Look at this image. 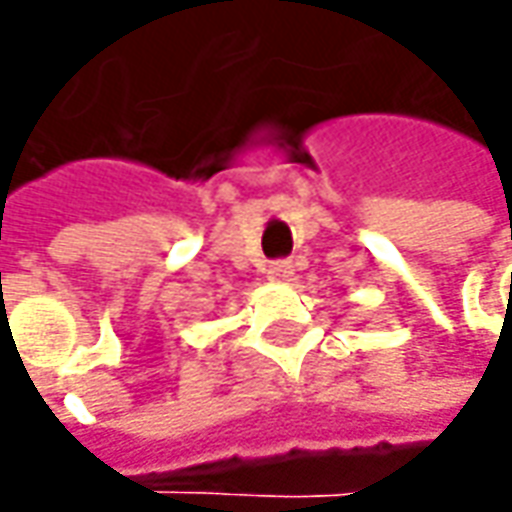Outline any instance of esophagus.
<instances>
[{"label":"esophagus","mask_w":512,"mask_h":512,"mask_svg":"<svg viewBox=\"0 0 512 512\" xmlns=\"http://www.w3.org/2000/svg\"><path fill=\"white\" fill-rule=\"evenodd\" d=\"M267 276L276 279V282H290V276H293V262H287V259L273 262V265L267 267Z\"/></svg>","instance_id":"obj_1"}]
</instances>
